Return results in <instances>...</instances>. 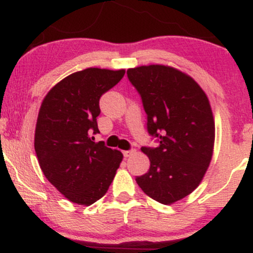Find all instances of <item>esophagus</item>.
Returning <instances> with one entry per match:
<instances>
[{
  "instance_id": "1",
  "label": "esophagus",
  "mask_w": 253,
  "mask_h": 253,
  "mask_svg": "<svg viewBox=\"0 0 253 253\" xmlns=\"http://www.w3.org/2000/svg\"><path fill=\"white\" fill-rule=\"evenodd\" d=\"M135 153V150H129V151H124V156L126 157V158H128V157L133 156Z\"/></svg>"
}]
</instances>
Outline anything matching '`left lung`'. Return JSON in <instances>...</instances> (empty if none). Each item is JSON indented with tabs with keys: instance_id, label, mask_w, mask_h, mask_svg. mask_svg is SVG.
<instances>
[{
	"instance_id": "8db88e82",
	"label": "left lung",
	"mask_w": 253,
	"mask_h": 253,
	"mask_svg": "<svg viewBox=\"0 0 253 253\" xmlns=\"http://www.w3.org/2000/svg\"><path fill=\"white\" fill-rule=\"evenodd\" d=\"M127 76L143 100L147 130L159 138L156 149L141 147L150 170L135 181L151 199L172 205L199 187L211 164L215 123L210 100L193 77L172 66H136Z\"/></svg>"
}]
</instances>
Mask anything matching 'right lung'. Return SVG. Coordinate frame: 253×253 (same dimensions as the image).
<instances>
[{
	"mask_svg": "<svg viewBox=\"0 0 253 253\" xmlns=\"http://www.w3.org/2000/svg\"><path fill=\"white\" fill-rule=\"evenodd\" d=\"M125 69L88 68L74 72L43 97L38 114L34 149L48 182L69 201L90 206L112 184L123 153L95 143L98 101L120 82Z\"/></svg>",
	"mask_w": 253,
	"mask_h": 253,
	"instance_id": "right-lung-1",
	"label": "right lung"
}]
</instances>
